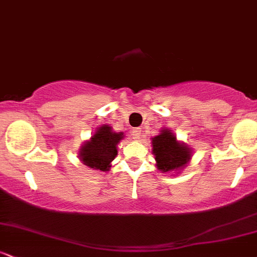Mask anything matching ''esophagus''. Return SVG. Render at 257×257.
Segmentation results:
<instances>
[{
    "instance_id": "1",
    "label": "esophagus",
    "mask_w": 257,
    "mask_h": 257,
    "mask_svg": "<svg viewBox=\"0 0 257 257\" xmlns=\"http://www.w3.org/2000/svg\"><path fill=\"white\" fill-rule=\"evenodd\" d=\"M132 135H133V138L137 139V140H139V139H140V135H141V129H140V128L133 129V131H132Z\"/></svg>"
}]
</instances>
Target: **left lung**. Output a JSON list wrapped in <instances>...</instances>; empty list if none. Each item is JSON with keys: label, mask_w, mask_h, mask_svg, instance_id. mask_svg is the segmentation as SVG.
Here are the masks:
<instances>
[{"label": "left lung", "mask_w": 257, "mask_h": 257, "mask_svg": "<svg viewBox=\"0 0 257 257\" xmlns=\"http://www.w3.org/2000/svg\"><path fill=\"white\" fill-rule=\"evenodd\" d=\"M152 152L158 169L162 172L178 170L185 167L191 158L188 147L179 144L169 129L162 131L161 134L152 139Z\"/></svg>", "instance_id": "8db88e82"}]
</instances>
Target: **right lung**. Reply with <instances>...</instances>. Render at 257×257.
Masks as SVG:
<instances>
[{
	"mask_svg": "<svg viewBox=\"0 0 257 257\" xmlns=\"http://www.w3.org/2000/svg\"><path fill=\"white\" fill-rule=\"evenodd\" d=\"M122 138V133H113L108 125L100 126L91 137L90 141L82 147L79 157L85 166L91 169L106 172L110 168L111 162L117 156L116 146Z\"/></svg>",
	"mask_w": 257,
	"mask_h": 257,
	"instance_id": "right-lung-1",
	"label": "right lung"
}]
</instances>
